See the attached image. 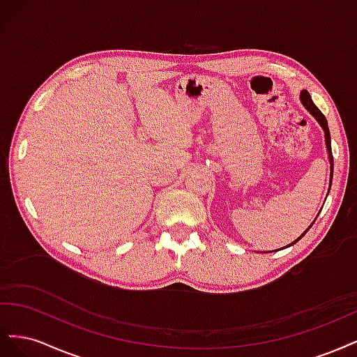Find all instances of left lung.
<instances>
[{"label": "left lung", "mask_w": 357, "mask_h": 357, "mask_svg": "<svg viewBox=\"0 0 357 357\" xmlns=\"http://www.w3.org/2000/svg\"><path fill=\"white\" fill-rule=\"evenodd\" d=\"M301 101H302V104L305 105V109L314 116L316 119H317V122L321 125V128H323V131H325V138H326V147H328V153H329V160H331V185H332V174H333V156H332V147H331V134H329V128H328V121H326V117H325V114H323L317 107H316V104L312 102V100H311V96H310V93L307 92V91H302L301 92ZM312 226V225H311ZM310 226V228H311ZM308 228V229H310ZM307 229V231H308ZM307 231L302 234L301 236H304L305 234H307ZM301 236L299 238L296 240V241H294L291 244H295V243H298L299 240H301ZM290 244V245H291Z\"/></svg>", "instance_id": "1"}]
</instances>
